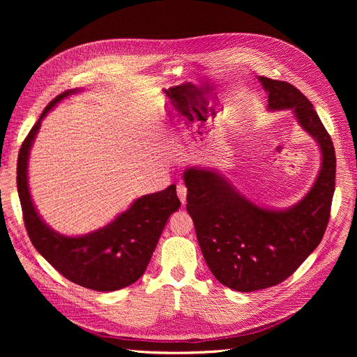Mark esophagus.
Wrapping results in <instances>:
<instances>
[{"label": "esophagus", "mask_w": 357, "mask_h": 357, "mask_svg": "<svg viewBox=\"0 0 357 357\" xmlns=\"http://www.w3.org/2000/svg\"><path fill=\"white\" fill-rule=\"evenodd\" d=\"M176 193H178V197H179L182 205H185V203H186V195H188L186 186H185L183 183H178V186H176Z\"/></svg>", "instance_id": "esophagus-1"}]
</instances>
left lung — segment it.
I'll return each mask as SVG.
<instances>
[{
    "label": "left lung",
    "mask_w": 357,
    "mask_h": 357,
    "mask_svg": "<svg viewBox=\"0 0 357 357\" xmlns=\"http://www.w3.org/2000/svg\"><path fill=\"white\" fill-rule=\"evenodd\" d=\"M259 80L267 110H292L317 141L321 167L307 195L285 209L256 205L215 168L185 169L186 211L203 257L219 282L240 292L277 285L305 261L324 237L335 192V148L311 101L287 82Z\"/></svg>",
    "instance_id": "left-lung-1"
}]
</instances>
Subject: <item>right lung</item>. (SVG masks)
Listing matches in <instances>:
<instances>
[{"mask_svg": "<svg viewBox=\"0 0 357 357\" xmlns=\"http://www.w3.org/2000/svg\"><path fill=\"white\" fill-rule=\"evenodd\" d=\"M72 89L54 98L42 112L22 142L17 165V186L28 236L40 256L69 281L98 292H112L134 284L146 270L169 216L181 208L176 186L144 195L105 227L80 236L55 231L38 213L28 183L31 148L42 120L69 96Z\"/></svg>", "mask_w": 357, "mask_h": 357, "instance_id": "add662e5", "label": "right lung"}]
</instances>
